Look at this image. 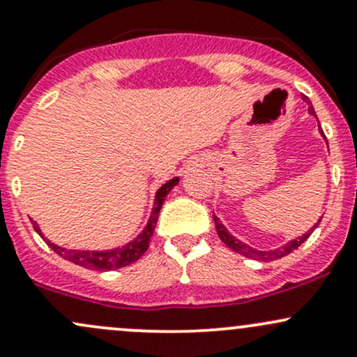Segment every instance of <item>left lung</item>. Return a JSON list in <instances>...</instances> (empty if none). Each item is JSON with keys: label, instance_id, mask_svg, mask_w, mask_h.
<instances>
[{"label": "left lung", "instance_id": "1", "mask_svg": "<svg viewBox=\"0 0 357 357\" xmlns=\"http://www.w3.org/2000/svg\"><path fill=\"white\" fill-rule=\"evenodd\" d=\"M301 98H303V100H305L306 103H308V112L312 114V116L317 117L315 109H313L312 102L308 100V97H305V95H303ZM320 134H321V136H324V132H321V128H320ZM324 137H325V136H324ZM327 144H328V143H327ZM213 218H214V225H216L218 236H220L221 241H223L226 247L231 248V250L236 252V254H240V255H243V257H248V259H254V260H262V262H271V260L281 259V257L289 255L291 252L296 250V248L300 247L303 241H305L306 238H308L310 235H312L313 229H315L317 226H318V223H320V220H318V223H317L315 226H312V228H310L308 231L305 233V235L298 236V238H294V240H289V241H287V243L282 245V247L274 248V250H257V248L250 247V245L243 243V241L236 238V236H233L231 233H229L228 229H226V226H225L223 223H221L220 218H218L216 214H213Z\"/></svg>", "mask_w": 357, "mask_h": 357}]
</instances>
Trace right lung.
I'll return each instance as SVG.
<instances>
[{
	"mask_svg": "<svg viewBox=\"0 0 357 357\" xmlns=\"http://www.w3.org/2000/svg\"><path fill=\"white\" fill-rule=\"evenodd\" d=\"M178 180H180L178 177L168 180L167 183H163V185L156 190L155 204H153V211H151V216H149L148 225L144 226V229L136 236V238L128 241V243L122 245V247L110 248V250H73V248L59 247V245L52 243L51 240L45 238L44 233L40 231L39 225H37L36 221H32L33 229L39 233L40 238L44 240L57 255L70 260V262L76 264V266L85 267V269L114 271V269H121V267H126V266H131V264L136 262L137 259H141V257L144 255V252L148 250L149 241H151L153 233H155L156 221H158L160 209H162L165 202V197H167L168 192L177 185Z\"/></svg>",
	"mask_w": 357,
	"mask_h": 357,
	"instance_id": "obj_1",
	"label": "right lung"
}]
</instances>
